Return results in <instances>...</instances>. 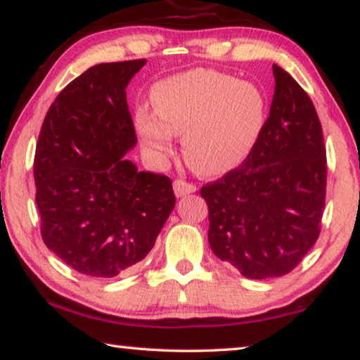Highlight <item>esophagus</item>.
<instances>
[{
	"label": "esophagus",
	"instance_id": "1",
	"mask_svg": "<svg viewBox=\"0 0 360 360\" xmlns=\"http://www.w3.org/2000/svg\"><path fill=\"white\" fill-rule=\"evenodd\" d=\"M173 188H174L176 197H184V195H188V193L197 191V187H195L193 184H191V182H187V181H182V179H176L173 182Z\"/></svg>",
	"mask_w": 360,
	"mask_h": 360
}]
</instances>
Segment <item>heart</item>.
<instances>
[{
	"label": "heart",
	"mask_w": 360,
	"mask_h": 360,
	"mask_svg": "<svg viewBox=\"0 0 360 360\" xmlns=\"http://www.w3.org/2000/svg\"><path fill=\"white\" fill-rule=\"evenodd\" d=\"M154 112L139 108L143 143L165 157L173 135H182V154L195 172L221 174L249 155L265 122V98L252 84L212 70H193L165 79L152 92Z\"/></svg>",
	"instance_id": "heart-1"
}]
</instances>
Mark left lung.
I'll list each match as a JSON object with an SVG mask.
<instances>
[{
	"label": "left lung",
	"mask_w": 360,
	"mask_h": 360,
	"mask_svg": "<svg viewBox=\"0 0 360 360\" xmlns=\"http://www.w3.org/2000/svg\"><path fill=\"white\" fill-rule=\"evenodd\" d=\"M275 95L262 131L238 168L202 187L208 241L249 279L288 275L321 233L326 146L308 94L273 65Z\"/></svg>",
	"instance_id": "1"
}]
</instances>
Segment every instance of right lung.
Here are the masks:
<instances>
[{
	"mask_svg": "<svg viewBox=\"0 0 360 360\" xmlns=\"http://www.w3.org/2000/svg\"><path fill=\"white\" fill-rule=\"evenodd\" d=\"M144 58L100 63L71 81L46 114L34 154L46 246L90 278L130 271L154 248L176 197L165 174L138 172L127 85Z\"/></svg>",
	"mask_w": 360,
	"mask_h": 360,
	"instance_id": "obj_1",
	"label": "right lung"
}]
</instances>
